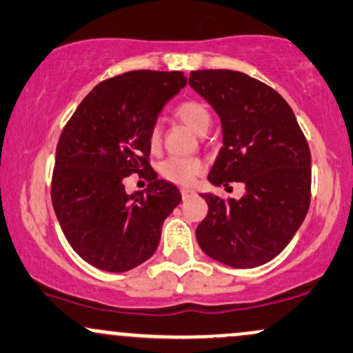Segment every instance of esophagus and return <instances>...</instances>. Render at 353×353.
I'll use <instances>...</instances> for the list:
<instances>
[{
	"mask_svg": "<svg viewBox=\"0 0 353 353\" xmlns=\"http://www.w3.org/2000/svg\"><path fill=\"white\" fill-rule=\"evenodd\" d=\"M194 190L192 189H181V196H182V199H189V197H192L194 196Z\"/></svg>",
	"mask_w": 353,
	"mask_h": 353,
	"instance_id": "obj_1",
	"label": "esophagus"
}]
</instances>
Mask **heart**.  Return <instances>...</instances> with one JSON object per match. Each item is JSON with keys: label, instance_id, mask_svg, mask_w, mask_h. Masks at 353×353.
Wrapping results in <instances>:
<instances>
[{"label": "heart", "instance_id": "b5f03b06", "mask_svg": "<svg viewBox=\"0 0 353 353\" xmlns=\"http://www.w3.org/2000/svg\"><path fill=\"white\" fill-rule=\"evenodd\" d=\"M174 116H176L181 123H184L188 128L192 129V131L199 132V134H204V132L208 131L210 121H212L209 108L205 106L204 103L196 99L182 101V103L177 104V106L174 108ZM148 141L151 149L159 148V125H152L151 131H149ZM202 171H204V164H202V161L197 159V157H169V159H165L159 168V172L163 174L165 179L179 185H189Z\"/></svg>", "mask_w": 353, "mask_h": 353}]
</instances>
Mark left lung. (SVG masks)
I'll list each match as a JSON object with an SVG mask.
<instances>
[{
	"label": "left lung",
	"mask_w": 353,
	"mask_h": 353,
	"mask_svg": "<svg viewBox=\"0 0 353 353\" xmlns=\"http://www.w3.org/2000/svg\"><path fill=\"white\" fill-rule=\"evenodd\" d=\"M189 84L217 111L224 145L208 179L245 184L242 199L202 194L209 205L197 225L214 261L249 269L285 249L309 212L310 149L292 108L275 89L239 71L190 72Z\"/></svg>",
	"instance_id": "1"
}]
</instances>
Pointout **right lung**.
I'll list each match as a JSON object with an SVG mask.
<instances>
[{
  "instance_id": "obj_1",
  "label": "right lung",
  "mask_w": 353,
  "mask_h": 353,
  "mask_svg": "<svg viewBox=\"0 0 353 353\" xmlns=\"http://www.w3.org/2000/svg\"><path fill=\"white\" fill-rule=\"evenodd\" d=\"M188 83L181 71H129L81 101L61 132L51 201L74 252L106 272H125L156 252L164 219L181 202L176 185L149 164V131ZM145 173V194H125L122 181Z\"/></svg>"
}]
</instances>
